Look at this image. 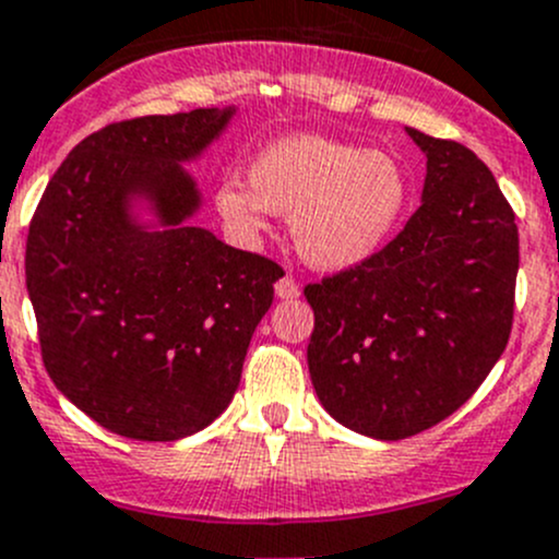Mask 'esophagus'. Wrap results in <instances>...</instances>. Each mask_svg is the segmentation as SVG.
<instances>
[{
	"instance_id": "1",
	"label": "esophagus",
	"mask_w": 559,
	"mask_h": 559,
	"mask_svg": "<svg viewBox=\"0 0 559 559\" xmlns=\"http://www.w3.org/2000/svg\"><path fill=\"white\" fill-rule=\"evenodd\" d=\"M275 295H278L281 300H295V297H300V284L295 281V275H284V278L275 284Z\"/></svg>"
}]
</instances>
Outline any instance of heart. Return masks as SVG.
I'll return each mask as SVG.
<instances>
[{"label": "heart", "instance_id": "heart-1", "mask_svg": "<svg viewBox=\"0 0 559 559\" xmlns=\"http://www.w3.org/2000/svg\"><path fill=\"white\" fill-rule=\"evenodd\" d=\"M248 177L221 182V215L242 231L264 229L270 210L292 215L302 257L333 270L373 257L399 229L412 197L395 155L308 133L267 144Z\"/></svg>", "mask_w": 559, "mask_h": 559}]
</instances>
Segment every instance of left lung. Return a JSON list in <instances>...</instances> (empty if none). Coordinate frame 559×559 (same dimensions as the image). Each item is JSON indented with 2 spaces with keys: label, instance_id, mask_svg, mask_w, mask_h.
<instances>
[{
  "label": "left lung",
  "instance_id": "8db88e82",
  "mask_svg": "<svg viewBox=\"0 0 559 559\" xmlns=\"http://www.w3.org/2000/svg\"><path fill=\"white\" fill-rule=\"evenodd\" d=\"M426 153L424 204L366 262L308 284V371L357 435L404 440L480 388L506 352L519 273L516 215L489 166L409 128Z\"/></svg>",
  "mask_w": 559,
  "mask_h": 559
}]
</instances>
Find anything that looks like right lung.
Segmentation results:
<instances>
[{
	"label": "right lung",
	"instance_id": "add662e5",
	"mask_svg": "<svg viewBox=\"0 0 559 559\" xmlns=\"http://www.w3.org/2000/svg\"><path fill=\"white\" fill-rule=\"evenodd\" d=\"M231 108L153 114L86 135L53 171L26 237V289L43 366L81 412L128 440L197 435L229 406L284 270L188 226L199 191L180 160ZM144 192L167 229L123 202Z\"/></svg>",
	"mask_w": 559,
	"mask_h": 559
}]
</instances>
